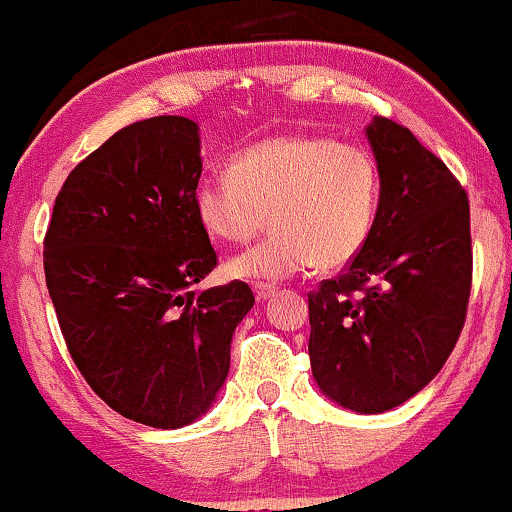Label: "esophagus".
<instances>
[{
    "mask_svg": "<svg viewBox=\"0 0 512 512\" xmlns=\"http://www.w3.org/2000/svg\"><path fill=\"white\" fill-rule=\"evenodd\" d=\"M252 291H255L257 300H269L276 291H279V286H276V283H262V281H257L255 286H252Z\"/></svg>",
    "mask_w": 512,
    "mask_h": 512,
    "instance_id": "1",
    "label": "esophagus"
}]
</instances>
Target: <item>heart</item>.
I'll list each match as a JSON object with an SVG mask.
<instances>
[{
	"label": "heart",
	"mask_w": 512,
	"mask_h": 512,
	"mask_svg": "<svg viewBox=\"0 0 512 512\" xmlns=\"http://www.w3.org/2000/svg\"><path fill=\"white\" fill-rule=\"evenodd\" d=\"M379 200V164L362 145L326 135H274L240 150L224 176L197 181L193 212L219 243H248L269 212L274 231L233 257L226 272L276 281L317 262L324 269L348 264L365 248Z\"/></svg>",
	"instance_id": "obj_1"
}]
</instances>
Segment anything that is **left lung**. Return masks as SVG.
Instances as JSON below:
<instances>
[{
	"mask_svg": "<svg viewBox=\"0 0 512 512\" xmlns=\"http://www.w3.org/2000/svg\"><path fill=\"white\" fill-rule=\"evenodd\" d=\"M381 174L365 248L310 300V365L343 408L384 412L441 372L465 326L472 288L470 200L410 128H367Z\"/></svg>",
	"mask_w": 512,
	"mask_h": 512,
	"instance_id": "1",
	"label": "left lung"
}]
</instances>
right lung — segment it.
I'll return each mask as SVG.
<instances>
[{
  "instance_id": "right-lung-1",
  "label": "right lung",
  "mask_w": 512,
  "mask_h": 512,
  "mask_svg": "<svg viewBox=\"0 0 512 512\" xmlns=\"http://www.w3.org/2000/svg\"><path fill=\"white\" fill-rule=\"evenodd\" d=\"M200 174L195 121H135L71 171L45 233L49 298L78 372L109 408L157 429L212 405L255 303L245 281L193 291L217 267L193 212Z\"/></svg>"
}]
</instances>
